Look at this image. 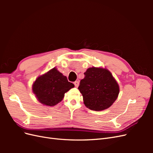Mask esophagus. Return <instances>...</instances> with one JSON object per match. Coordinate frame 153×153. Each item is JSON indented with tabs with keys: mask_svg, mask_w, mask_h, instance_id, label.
<instances>
[{
	"mask_svg": "<svg viewBox=\"0 0 153 153\" xmlns=\"http://www.w3.org/2000/svg\"><path fill=\"white\" fill-rule=\"evenodd\" d=\"M74 84H75L76 87H78V85H79V82H78V81H75V82H74Z\"/></svg>",
	"mask_w": 153,
	"mask_h": 153,
	"instance_id": "1",
	"label": "esophagus"
}]
</instances>
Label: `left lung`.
Returning a JSON list of instances; mask_svg holds the SVG:
<instances>
[{
	"label": "left lung",
	"mask_w": 153,
	"mask_h": 153,
	"mask_svg": "<svg viewBox=\"0 0 153 153\" xmlns=\"http://www.w3.org/2000/svg\"><path fill=\"white\" fill-rule=\"evenodd\" d=\"M78 87L86 107L101 111L109 108L117 100L119 87L108 69L92 67L84 73Z\"/></svg>",
	"instance_id": "8db88e82"
}]
</instances>
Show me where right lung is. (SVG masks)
Here are the masks:
<instances>
[{"label": "right lung", "mask_w": 153, "mask_h": 153, "mask_svg": "<svg viewBox=\"0 0 153 153\" xmlns=\"http://www.w3.org/2000/svg\"><path fill=\"white\" fill-rule=\"evenodd\" d=\"M74 87L66 76L53 68L37 78L32 85V91L41 103L52 106L61 102L64 94Z\"/></svg>", "instance_id": "add662e5"}]
</instances>
